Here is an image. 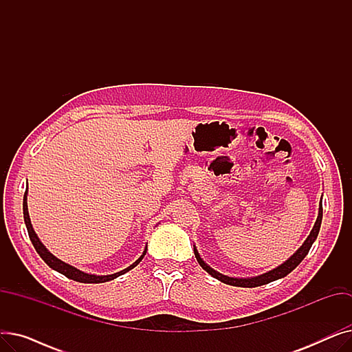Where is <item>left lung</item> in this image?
<instances>
[{
    "label": "left lung",
    "mask_w": 352,
    "mask_h": 352,
    "mask_svg": "<svg viewBox=\"0 0 352 352\" xmlns=\"http://www.w3.org/2000/svg\"><path fill=\"white\" fill-rule=\"evenodd\" d=\"M321 221H322V199L320 201L318 217H317L316 224H314V227H312L309 235L307 236V239L304 241V244L297 251H295L288 258V260L285 263H283L281 265H278L276 268H274V270H271V271H268L265 274L256 275V276H250V278H236V276H228V275H224V274L215 271L204 260H202L195 245H194V254H195V258H197L198 264L202 267V270H206L211 276H214V278H217L221 283L228 284V285H234V287H243V288H254V287L265 285L268 283H272V281H276V280H280V278H284V276H287L292 270H295V268L300 265V263L304 260L305 255L308 254L311 245L314 244V241H316L317 236H318V232H320V228H321Z\"/></svg>",
    "instance_id": "obj_1"
}]
</instances>
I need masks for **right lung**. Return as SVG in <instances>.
I'll return each instance as SVG.
<instances>
[{"instance_id":"obj_1","label":"right lung","mask_w":352,"mask_h":352,"mask_svg":"<svg viewBox=\"0 0 352 352\" xmlns=\"http://www.w3.org/2000/svg\"><path fill=\"white\" fill-rule=\"evenodd\" d=\"M27 195H28V187L25 188V194H24V199H23V211H24L25 227H27V231H28L30 239H31V243H32V245H34L35 251L40 254V256L43 258L44 263H45L50 268H52L54 271H57V272H60V274L65 275L67 278H69V280H74V281H77V283H84V284H100V283L111 281V280L117 278V276H120V275H122V274L128 272L129 270H133L134 267H137V265L141 263V260L144 258V255L146 254V245H145V248H144L142 254L140 255V258H138V260H137L135 263H133L131 265L126 267L125 270H122V271H120V272L109 274V275H96V274H88V272H84V271H81V270H78V268H76V267H72V265H69V264H67V263L61 261L60 258H57L55 255H52V254L45 248V245L40 241L38 235L35 234V231H34V228H32V224H31V219H30V214H28Z\"/></svg>"}]
</instances>
